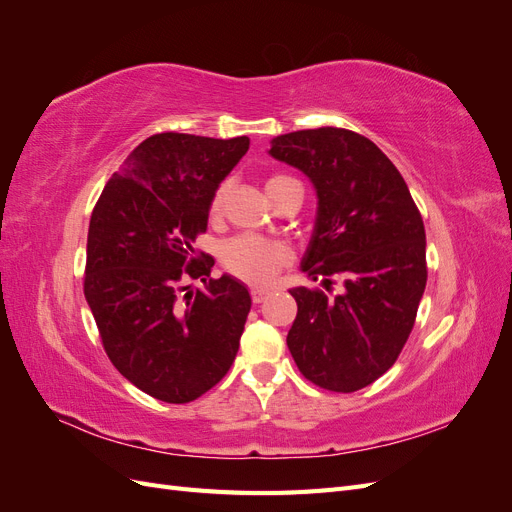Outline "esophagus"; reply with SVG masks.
<instances>
[{"instance_id": "esophagus-1", "label": "esophagus", "mask_w": 512, "mask_h": 512, "mask_svg": "<svg viewBox=\"0 0 512 512\" xmlns=\"http://www.w3.org/2000/svg\"><path fill=\"white\" fill-rule=\"evenodd\" d=\"M250 294H252V301L258 305V303H262V301L269 297V290H265V288H252Z\"/></svg>"}]
</instances>
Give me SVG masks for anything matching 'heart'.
Wrapping results in <instances>:
<instances>
[{
  "mask_svg": "<svg viewBox=\"0 0 512 512\" xmlns=\"http://www.w3.org/2000/svg\"><path fill=\"white\" fill-rule=\"evenodd\" d=\"M265 190L273 200L288 192V190H297L303 196V185L290 175H273L267 179ZM228 196V183H220L215 192L211 194L209 200V215L211 218H220L224 211V203ZM290 260V252L282 243L277 241H267L260 237H250V235H241L230 239L222 247V265L224 269L239 277V280L252 284V286H265L269 284L273 277L280 273Z\"/></svg>",
  "mask_w": 512,
  "mask_h": 512,
  "instance_id": "obj_1",
  "label": "heart"
}]
</instances>
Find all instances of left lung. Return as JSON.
I'll list each match as a JSON object with an SVG mask.
<instances>
[{"label":"left lung","mask_w":512,"mask_h":512,"mask_svg":"<svg viewBox=\"0 0 512 512\" xmlns=\"http://www.w3.org/2000/svg\"><path fill=\"white\" fill-rule=\"evenodd\" d=\"M269 153L314 183L318 218L301 269L327 288L290 290L299 309L286 344L309 382L354 393L393 367L414 327L427 284L421 211L395 164L352 130L282 134Z\"/></svg>","instance_id":"1"}]
</instances>
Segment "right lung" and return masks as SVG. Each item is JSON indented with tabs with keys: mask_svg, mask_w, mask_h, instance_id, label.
<instances>
[{
	"mask_svg": "<svg viewBox=\"0 0 512 512\" xmlns=\"http://www.w3.org/2000/svg\"><path fill=\"white\" fill-rule=\"evenodd\" d=\"M250 138L162 132L138 145L98 198L87 232L85 299L123 378L166 404H188L235 361L252 299L235 277L213 280L192 243L209 200ZM192 276L206 290L180 294Z\"/></svg>",
	"mask_w": 512,
	"mask_h": 512,
	"instance_id": "obj_1",
	"label": "right lung"
}]
</instances>
